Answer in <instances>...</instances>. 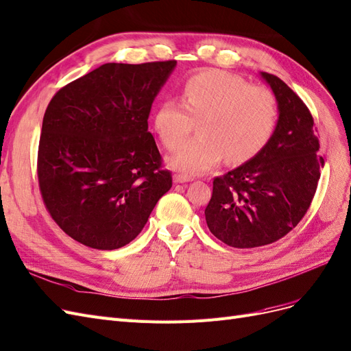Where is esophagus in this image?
I'll list each match as a JSON object with an SVG mask.
<instances>
[{"instance_id": "34e87169", "label": "esophagus", "mask_w": 351, "mask_h": 351, "mask_svg": "<svg viewBox=\"0 0 351 351\" xmlns=\"http://www.w3.org/2000/svg\"><path fill=\"white\" fill-rule=\"evenodd\" d=\"M191 180H193L191 177H186V176H181V174L174 176V183H189V181H191Z\"/></svg>"}]
</instances>
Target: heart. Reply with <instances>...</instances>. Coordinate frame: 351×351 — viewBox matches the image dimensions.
I'll return each instance as SVG.
<instances>
[{
  "instance_id": "heart-1",
  "label": "heart",
  "mask_w": 351,
  "mask_h": 351,
  "mask_svg": "<svg viewBox=\"0 0 351 351\" xmlns=\"http://www.w3.org/2000/svg\"><path fill=\"white\" fill-rule=\"evenodd\" d=\"M154 129L167 149H177L199 122V136L184 143L168 164L189 177L209 171L225 158L241 164L270 141L277 123L274 95L223 71L190 77L180 103L164 100L154 113Z\"/></svg>"
}]
</instances>
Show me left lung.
I'll list each match as a JSON object with an SVG mask.
<instances>
[{"instance_id":"obj_1","label":"left lung","mask_w":351,"mask_h":351,"mask_svg":"<svg viewBox=\"0 0 351 351\" xmlns=\"http://www.w3.org/2000/svg\"><path fill=\"white\" fill-rule=\"evenodd\" d=\"M260 75L277 101L276 129L254 158L213 180L204 209L210 232L235 248L267 245L291 232L309 209L324 167L305 103L279 77Z\"/></svg>"}]
</instances>
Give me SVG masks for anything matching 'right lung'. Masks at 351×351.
Masks as SVG:
<instances>
[{
  "mask_svg": "<svg viewBox=\"0 0 351 351\" xmlns=\"http://www.w3.org/2000/svg\"><path fill=\"white\" fill-rule=\"evenodd\" d=\"M176 65L104 64L60 88L47 106L39 187L53 221L78 243L125 247L171 189L148 117Z\"/></svg>",
  "mask_w": 351,
  "mask_h": 351,
  "instance_id": "1",
  "label": "right lung"
}]
</instances>
